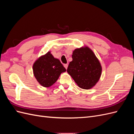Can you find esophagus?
Returning <instances> with one entry per match:
<instances>
[{
    "mask_svg": "<svg viewBox=\"0 0 134 134\" xmlns=\"http://www.w3.org/2000/svg\"><path fill=\"white\" fill-rule=\"evenodd\" d=\"M64 66L65 68V69H66L68 68V64H64Z\"/></svg>",
    "mask_w": 134,
    "mask_h": 134,
    "instance_id": "obj_1",
    "label": "esophagus"
}]
</instances>
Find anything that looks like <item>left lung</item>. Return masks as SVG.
Wrapping results in <instances>:
<instances>
[{"label":"left lung","mask_w":134,"mask_h":134,"mask_svg":"<svg viewBox=\"0 0 134 134\" xmlns=\"http://www.w3.org/2000/svg\"><path fill=\"white\" fill-rule=\"evenodd\" d=\"M67 72L78 86L89 90L98 82L102 72L99 60L88 47L76 48L72 55Z\"/></svg>","instance_id":"1"}]
</instances>
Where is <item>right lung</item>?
<instances>
[{"label": "right lung", "mask_w": 134, "mask_h": 134, "mask_svg": "<svg viewBox=\"0 0 134 134\" xmlns=\"http://www.w3.org/2000/svg\"><path fill=\"white\" fill-rule=\"evenodd\" d=\"M35 78L44 87H49L58 79L60 75L66 71L60 60L48 52L36 61L33 65Z\"/></svg>", "instance_id": "add662e5"}]
</instances>
